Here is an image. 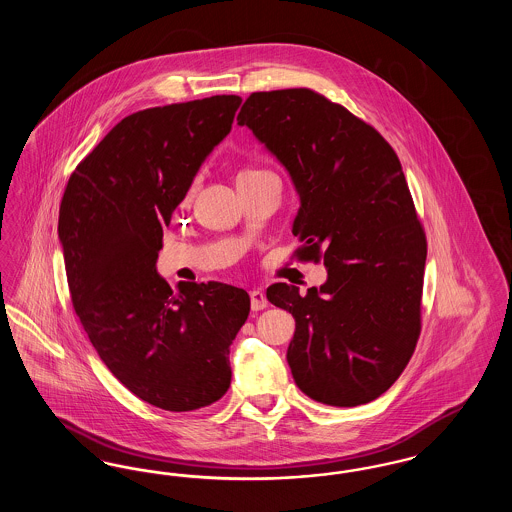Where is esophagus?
I'll list each match as a JSON object with an SVG mask.
<instances>
[{"label":"esophagus","mask_w":512,"mask_h":512,"mask_svg":"<svg viewBox=\"0 0 512 512\" xmlns=\"http://www.w3.org/2000/svg\"><path fill=\"white\" fill-rule=\"evenodd\" d=\"M249 297H251V309H253V311H261V309H267V295L261 292V290H253V292L249 293Z\"/></svg>","instance_id":"34e87169"}]
</instances>
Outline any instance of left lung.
I'll return each mask as SVG.
<instances>
[{
	"label": "left lung",
	"instance_id": "1",
	"mask_svg": "<svg viewBox=\"0 0 512 512\" xmlns=\"http://www.w3.org/2000/svg\"><path fill=\"white\" fill-rule=\"evenodd\" d=\"M238 124L292 176L295 257L328 270L305 295L284 282L267 290L295 318L293 380L324 405L374 401L405 370L422 326L426 234L401 163L376 128L309 88L251 94Z\"/></svg>",
	"mask_w": 512,
	"mask_h": 512
}]
</instances>
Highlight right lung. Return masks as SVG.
I'll list each match as a JSON object with an SVG mask.
<instances>
[{"instance_id": "right-lung-1", "label": "right lung", "mask_w": 512, "mask_h": 512, "mask_svg": "<svg viewBox=\"0 0 512 512\" xmlns=\"http://www.w3.org/2000/svg\"><path fill=\"white\" fill-rule=\"evenodd\" d=\"M240 96H213L124 117L74 169L59 240L74 311L99 359L153 407L186 413L230 388V345L249 295L222 282L157 274L163 228L205 157L226 138Z\"/></svg>"}]
</instances>
